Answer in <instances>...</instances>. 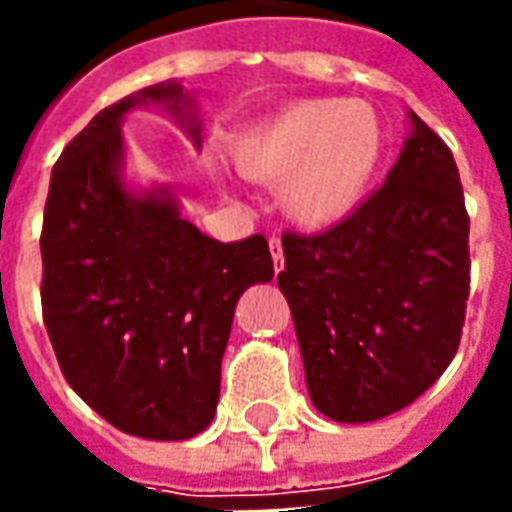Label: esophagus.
<instances>
[{
	"mask_svg": "<svg viewBox=\"0 0 512 512\" xmlns=\"http://www.w3.org/2000/svg\"><path fill=\"white\" fill-rule=\"evenodd\" d=\"M268 249H271V260H274V271H282V263H285V255H282V241L277 235L268 238Z\"/></svg>",
	"mask_w": 512,
	"mask_h": 512,
	"instance_id": "34e87169",
	"label": "esophagus"
}]
</instances>
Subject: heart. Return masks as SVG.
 <instances>
[{"instance_id": "b5f03b06", "label": "heart", "mask_w": 512, "mask_h": 512, "mask_svg": "<svg viewBox=\"0 0 512 512\" xmlns=\"http://www.w3.org/2000/svg\"><path fill=\"white\" fill-rule=\"evenodd\" d=\"M384 153V128L365 104L299 101L233 145L241 175L282 184V208L301 227H329L362 202Z\"/></svg>"}]
</instances>
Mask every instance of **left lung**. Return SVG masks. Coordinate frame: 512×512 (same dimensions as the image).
I'll list each match as a JSON object with an SVG mask.
<instances>
[{"mask_svg": "<svg viewBox=\"0 0 512 512\" xmlns=\"http://www.w3.org/2000/svg\"><path fill=\"white\" fill-rule=\"evenodd\" d=\"M386 183L315 235L285 233L288 299L315 408L373 422L414 403L461 345L469 213L450 147L411 112Z\"/></svg>", "mask_w": 512, "mask_h": 512, "instance_id": "left-lung-1", "label": "left lung"}]
</instances>
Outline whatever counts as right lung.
Here are the masks:
<instances>
[{
	"label": "right lung",
	"mask_w": 512,
	"mask_h": 512,
	"mask_svg": "<svg viewBox=\"0 0 512 512\" xmlns=\"http://www.w3.org/2000/svg\"><path fill=\"white\" fill-rule=\"evenodd\" d=\"M145 101L189 106L180 84L145 87L101 109L51 169L40 301L73 392L123 433L180 441L211 425L235 304L274 260L263 235L222 244L167 194H128L120 120Z\"/></svg>",
	"instance_id": "add662e5"
}]
</instances>
